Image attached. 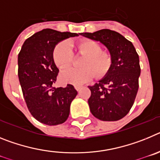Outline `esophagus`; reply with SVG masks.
I'll return each instance as SVG.
<instances>
[{"instance_id": "esophagus-1", "label": "esophagus", "mask_w": 160, "mask_h": 160, "mask_svg": "<svg viewBox=\"0 0 160 160\" xmlns=\"http://www.w3.org/2000/svg\"><path fill=\"white\" fill-rule=\"evenodd\" d=\"M74 88H75L76 90L78 91V90L82 88V87H81V86H78V85H76V86H74Z\"/></svg>"}]
</instances>
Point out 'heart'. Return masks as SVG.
I'll return each mask as SVG.
<instances>
[{"mask_svg":"<svg viewBox=\"0 0 160 160\" xmlns=\"http://www.w3.org/2000/svg\"><path fill=\"white\" fill-rule=\"evenodd\" d=\"M78 54L83 56L80 61V68H71L61 73L62 82L82 84L90 81L94 76L102 78L110 71L113 64L112 55L102 47L97 42L91 39H83L76 45ZM53 59L60 70L70 67L74 59L72 49L66 42H60L53 50Z\"/></svg>","mask_w":160,"mask_h":160,"instance_id":"obj_1","label":"heart"}]
</instances>
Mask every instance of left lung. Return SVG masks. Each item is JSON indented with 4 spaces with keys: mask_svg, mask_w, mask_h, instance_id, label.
<instances>
[{
    "mask_svg": "<svg viewBox=\"0 0 160 160\" xmlns=\"http://www.w3.org/2000/svg\"><path fill=\"white\" fill-rule=\"evenodd\" d=\"M80 35L105 45L112 55L113 64L107 76L89 86L88 103L95 118L117 121L125 117L135 102L140 75L139 58L133 44L115 31L104 29Z\"/></svg>",
    "mask_w": 160,
    "mask_h": 160,
    "instance_id": "1",
    "label": "left lung"
}]
</instances>
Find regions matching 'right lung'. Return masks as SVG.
<instances>
[{"mask_svg":"<svg viewBox=\"0 0 160 160\" xmlns=\"http://www.w3.org/2000/svg\"><path fill=\"white\" fill-rule=\"evenodd\" d=\"M79 34L45 29L26 39L18 54L23 97L29 112L42 123L58 125L69 117L70 103L78 92L70 84L65 88L53 87L59 70L53 62V50L59 42Z\"/></svg>","mask_w":160,"mask_h":160,"instance_id":"obj_1","label":"right lung"}]
</instances>
